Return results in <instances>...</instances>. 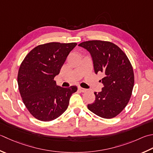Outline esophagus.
<instances>
[{
	"label": "esophagus",
	"instance_id": "esophagus-1",
	"mask_svg": "<svg viewBox=\"0 0 153 153\" xmlns=\"http://www.w3.org/2000/svg\"><path fill=\"white\" fill-rule=\"evenodd\" d=\"M78 90L80 91L81 92H85V91H87V89H84V88H81V87H79V88H78Z\"/></svg>",
	"mask_w": 153,
	"mask_h": 153
}]
</instances>
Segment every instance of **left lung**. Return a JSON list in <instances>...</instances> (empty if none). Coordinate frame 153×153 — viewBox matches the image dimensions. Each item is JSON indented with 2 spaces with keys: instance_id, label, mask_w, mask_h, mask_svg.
I'll return each instance as SVG.
<instances>
[{
  "instance_id": "obj_1",
  "label": "left lung",
  "mask_w": 153,
  "mask_h": 153,
  "mask_svg": "<svg viewBox=\"0 0 153 153\" xmlns=\"http://www.w3.org/2000/svg\"><path fill=\"white\" fill-rule=\"evenodd\" d=\"M90 53L95 74L103 73V88L95 92V100L88 108L105 119L118 115L127 106L134 86L133 69L127 55L112 42L89 40L80 43Z\"/></svg>"
}]
</instances>
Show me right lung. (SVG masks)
<instances>
[{
  "mask_svg": "<svg viewBox=\"0 0 153 153\" xmlns=\"http://www.w3.org/2000/svg\"><path fill=\"white\" fill-rule=\"evenodd\" d=\"M77 43L50 42L32 49L21 63L18 85L30 113L42 121L54 120L67 109L76 85L62 88L54 77L59 74L69 53Z\"/></svg>",
  "mask_w": 153,
  "mask_h": 153,
  "instance_id": "add662e5",
  "label": "right lung"
}]
</instances>
